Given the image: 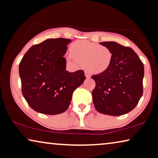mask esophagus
<instances>
[{"mask_svg": "<svg viewBox=\"0 0 158 158\" xmlns=\"http://www.w3.org/2000/svg\"><path fill=\"white\" fill-rule=\"evenodd\" d=\"M85 76H86V78H90V77H91V75H90V74H89V72H85Z\"/></svg>", "mask_w": 158, "mask_h": 158, "instance_id": "esophagus-1", "label": "esophagus"}]
</instances>
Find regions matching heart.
<instances>
[{
  "label": "heart",
  "instance_id": "heart-1",
  "mask_svg": "<svg viewBox=\"0 0 158 158\" xmlns=\"http://www.w3.org/2000/svg\"><path fill=\"white\" fill-rule=\"evenodd\" d=\"M69 57L70 60L79 61L89 72L100 74L110 69L113 53L105 46L86 40H79L72 44Z\"/></svg>",
  "mask_w": 158,
  "mask_h": 158
}]
</instances>
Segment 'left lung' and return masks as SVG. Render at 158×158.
Here are the masks:
<instances>
[{
  "mask_svg": "<svg viewBox=\"0 0 158 158\" xmlns=\"http://www.w3.org/2000/svg\"><path fill=\"white\" fill-rule=\"evenodd\" d=\"M99 44L111 50L113 61L107 72L91 77L96 82L94 105L101 114L121 116L133 110L143 95L144 66L131 48L116 42Z\"/></svg>",
  "mask_w": 158,
  "mask_h": 158,
  "instance_id": "obj_1",
  "label": "left lung"
}]
</instances>
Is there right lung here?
I'll return each mask as SVG.
<instances>
[{
  "label": "right lung",
  "instance_id": "obj_1",
  "mask_svg": "<svg viewBox=\"0 0 158 158\" xmlns=\"http://www.w3.org/2000/svg\"><path fill=\"white\" fill-rule=\"evenodd\" d=\"M71 40L48 39L29 49L19 64L22 93L28 105L40 114L64 112L74 91L86 79L83 70H66L64 55Z\"/></svg>",
  "mask_w": 158,
  "mask_h": 158
}]
</instances>
